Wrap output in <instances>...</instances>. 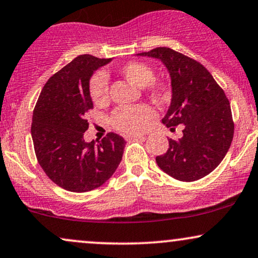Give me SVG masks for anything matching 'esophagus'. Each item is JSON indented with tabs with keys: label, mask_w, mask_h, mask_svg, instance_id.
Returning a JSON list of instances; mask_svg holds the SVG:
<instances>
[{
	"label": "esophagus",
	"mask_w": 258,
	"mask_h": 258,
	"mask_svg": "<svg viewBox=\"0 0 258 258\" xmlns=\"http://www.w3.org/2000/svg\"><path fill=\"white\" fill-rule=\"evenodd\" d=\"M145 137L143 135H133V136H125L126 141H132V139H144Z\"/></svg>",
	"instance_id": "esophagus-1"
}]
</instances>
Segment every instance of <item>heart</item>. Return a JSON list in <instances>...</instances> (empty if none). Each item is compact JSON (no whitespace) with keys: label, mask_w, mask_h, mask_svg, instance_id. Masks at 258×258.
<instances>
[{"label":"heart","mask_w":258,"mask_h":258,"mask_svg":"<svg viewBox=\"0 0 258 258\" xmlns=\"http://www.w3.org/2000/svg\"><path fill=\"white\" fill-rule=\"evenodd\" d=\"M120 76L138 88L155 101H167L170 89L168 83L162 79H153L154 70L150 64L141 61H131L119 68ZM89 94L96 105H104L108 102V79L103 72H96L90 78ZM154 117L153 108L147 104L133 107H121L111 115V125L117 131L133 136L142 133Z\"/></svg>","instance_id":"1"}]
</instances>
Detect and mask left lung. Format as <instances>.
<instances>
[{
    "label": "left lung",
    "instance_id": "8db88e82",
    "mask_svg": "<svg viewBox=\"0 0 258 258\" xmlns=\"http://www.w3.org/2000/svg\"><path fill=\"white\" fill-rule=\"evenodd\" d=\"M141 56L159 58L172 80V102L162 122L182 137L168 139L166 154L156 157L164 173L180 181H195L212 173L231 147L234 122L229 101L203 64L166 46Z\"/></svg>",
    "mask_w": 258,
    "mask_h": 258
}]
</instances>
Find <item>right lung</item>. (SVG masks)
Wrapping results in <instances>:
<instances>
[{"label":"right lung","mask_w":258,"mask_h":258,"mask_svg":"<svg viewBox=\"0 0 258 258\" xmlns=\"http://www.w3.org/2000/svg\"><path fill=\"white\" fill-rule=\"evenodd\" d=\"M111 58L79 55L49 78L33 109L31 135L37 161L48 178L71 192L103 185L121 162L125 141L109 132L97 144L84 141L94 108L89 82Z\"/></svg>","instance_id":"add662e5"}]
</instances>
